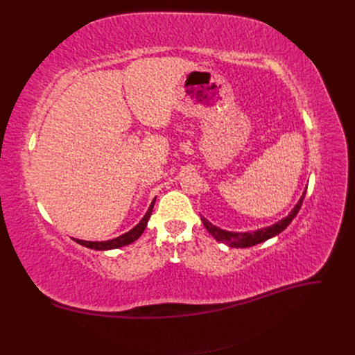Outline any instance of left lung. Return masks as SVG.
<instances>
[{
	"label": "left lung",
	"instance_id": "1",
	"mask_svg": "<svg viewBox=\"0 0 355 355\" xmlns=\"http://www.w3.org/2000/svg\"><path fill=\"white\" fill-rule=\"evenodd\" d=\"M305 194H306V192H304L302 198L299 200V202L296 204L295 209L290 211L287 218H284L280 222H277L275 225H272V227H270V228H263V230L254 231V232H228V231H223L218 227H214V225H211L207 219L201 218V220L204 223V227H206V230L213 235V239H216L218 241L228 244L231 247H241V249H244V247L256 245V244H259L262 241H266L268 239H272V237H275L277 234H280L282 231H284L290 225V222H292L296 214L299 213Z\"/></svg>",
	"mask_w": 355,
	"mask_h": 355
}]
</instances>
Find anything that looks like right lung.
<instances>
[{
  "label": "right lung",
  "instance_id": "obj_1",
  "mask_svg": "<svg viewBox=\"0 0 355 355\" xmlns=\"http://www.w3.org/2000/svg\"><path fill=\"white\" fill-rule=\"evenodd\" d=\"M154 201L151 202V206H149V209H148L145 216L142 218V220L139 222L133 230L123 234L121 237H116V239L108 240V241H84V240H75V241H77L81 245L89 247V249H94V250H111V249H118V247H123V245H127V244L133 243L135 240H137L139 237H141L142 232L145 231L148 219H149V216H151L153 209H154Z\"/></svg>",
  "mask_w": 355,
  "mask_h": 355
}]
</instances>
